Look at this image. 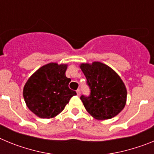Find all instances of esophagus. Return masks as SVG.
<instances>
[{
  "label": "esophagus",
  "instance_id": "obj_1",
  "mask_svg": "<svg viewBox=\"0 0 154 154\" xmlns=\"http://www.w3.org/2000/svg\"><path fill=\"white\" fill-rule=\"evenodd\" d=\"M76 93H77V96H79L80 94H81V91H80V89H77V90H76Z\"/></svg>",
  "mask_w": 154,
  "mask_h": 154
}]
</instances>
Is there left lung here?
<instances>
[{"label":"left lung","instance_id":"1","mask_svg":"<svg viewBox=\"0 0 154 154\" xmlns=\"http://www.w3.org/2000/svg\"><path fill=\"white\" fill-rule=\"evenodd\" d=\"M82 71L89 87V96L82 95L80 99L87 112L96 119L114 117L126 105V89L115 71L99 62L82 64Z\"/></svg>","mask_w":154,"mask_h":154}]
</instances>
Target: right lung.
Listing matches in <instances>:
<instances>
[{"label":"right lung","instance_id":"add662e5","mask_svg":"<svg viewBox=\"0 0 154 154\" xmlns=\"http://www.w3.org/2000/svg\"><path fill=\"white\" fill-rule=\"evenodd\" d=\"M67 65L49 63L41 67L26 82L23 96L31 112L43 119L55 117L76 92L69 89Z\"/></svg>","mask_w":154,"mask_h":154}]
</instances>
